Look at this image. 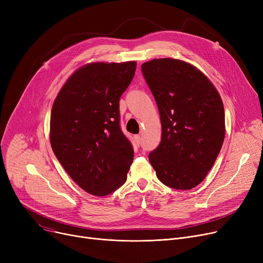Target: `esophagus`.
I'll return each mask as SVG.
<instances>
[{"label": "esophagus", "mask_w": 263, "mask_h": 263, "mask_svg": "<svg viewBox=\"0 0 263 263\" xmlns=\"http://www.w3.org/2000/svg\"><path fill=\"white\" fill-rule=\"evenodd\" d=\"M134 140H135V142H136L137 145H140V144H141V140H142V139H141V135H135V136H134Z\"/></svg>", "instance_id": "obj_1"}]
</instances>
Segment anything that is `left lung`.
I'll return each mask as SVG.
<instances>
[{"label": "left lung", "instance_id": "1", "mask_svg": "<svg viewBox=\"0 0 263 263\" xmlns=\"http://www.w3.org/2000/svg\"><path fill=\"white\" fill-rule=\"evenodd\" d=\"M158 104L162 136L149 162L159 180L176 190H191L203 181L225 137L223 101L199 69L171 58L142 65Z\"/></svg>", "mask_w": 263, "mask_h": 263}]
</instances>
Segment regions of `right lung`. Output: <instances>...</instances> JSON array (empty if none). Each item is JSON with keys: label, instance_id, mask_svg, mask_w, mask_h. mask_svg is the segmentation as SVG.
Wrapping results in <instances>:
<instances>
[{"label": "right lung", "instance_id": "obj_1", "mask_svg": "<svg viewBox=\"0 0 263 263\" xmlns=\"http://www.w3.org/2000/svg\"><path fill=\"white\" fill-rule=\"evenodd\" d=\"M136 63H89L68 78L54 100L50 143L54 155L85 192L105 196L127 180L133 161L119 127V99Z\"/></svg>", "mask_w": 263, "mask_h": 263}]
</instances>
